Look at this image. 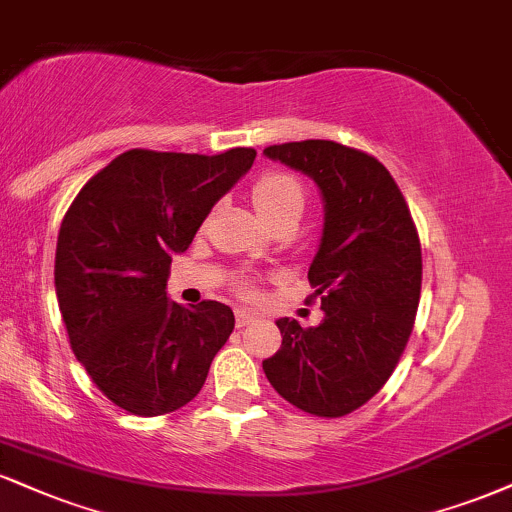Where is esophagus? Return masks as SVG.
Here are the masks:
<instances>
[{
    "mask_svg": "<svg viewBox=\"0 0 512 512\" xmlns=\"http://www.w3.org/2000/svg\"><path fill=\"white\" fill-rule=\"evenodd\" d=\"M250 322H255V312L245 310V307H240V310H236V324L238 326H248Z\"/></svg>",
    "mask_w": 512,
    "mask_h": 512,
    "instance_id": "esophagus-1",
    "label": "esophagus"
}]
</instances>
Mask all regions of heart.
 I'll return each instance as SVG.
<instances>
[{
	"mask_svg": "<svg viewBox=\"0 0 512 512\" xmlns=\"http://www.w3.org/2000/svg\"><path fill=\"white\" fill-rule=\"evenodd\" d=\"M252 202H255L260 217L267 224H274L291 214H303L305 190L295 176L283 174V171H269L257 178L252 186ZM245 291L252 293V288L245 286Z\"/></svg>",
	"mask_w": 512,
	"mask_h": 512,
	"instance_id": "heart-1",
	"label": "heart"
}]
</instances>
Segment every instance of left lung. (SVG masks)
<instances>
[{
	"label": "left lung",
	"mask_w": 512,
	"mask_h": 512,
	"mask_svg": "<svg viewBox=\"0 0 512 512\" xmlns=\"http://www.w3.org/2000/svg\"><path fill=\"white\" fill-rule=\"evenodd\" d=\"M264 157L310 176L322 195V238L307 279L324 319L303 329L281 317V348L262 369L295 408L343 417L379 393L403 355L420 305V238L379 159L334 140L272 145Z\"/></svg>",
	"instance_id": "8db88e82"
}]
</instances>
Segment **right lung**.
<instances>
[{
	"label": "right lung",
	"instance_id": "add662e5",
	"mask_svg": "<svg viewBox=\"0 0 512 512\" xmlns=\"http://www.w3.org/2000/svg\"><path fill=\"white\" fill-rule=\"evenodd\" d=\"M255 157L252 147L214 157L128 150L85 183L61 221V317L73 355L119 408L140 417L183 408L229 341V305L183 307L166 281L171 257L190 248Z\"/></svg>",
	"mask_w": 512,
	"mask_h": 512
}]
</instances>
